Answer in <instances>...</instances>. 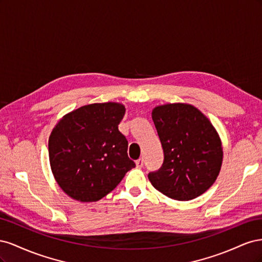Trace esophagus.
Masks as SVG:
<instances>
[{
	"mask_svg": "<svg viewBox=\"0 0 262 262\" xmlns=\"http://www.w3.org/2000/svg\"><path fill=\"white\" fill-rule=\"evenodd\" d=\"M136 164H137V167H139V168H141V167H143V164H144V160L143 158H139L138 161H136Z\"/></svg>",
	"mask_w": 262,
	"mask_h": 262,
	"instance_id": "obj_1",
	"label": "esophagus"
}]
</instances>
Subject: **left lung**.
I'll list each match as a JSON object with an SVG mask.
<instances>
[{
  "mask_svg": "<svg viewBox=\"0 0 262 262\" xmlns=\"http://www.w3.org/2000/svg\"><path fill=\"white\" fill-rule=\"evenodd\" d=\"M152 119L164 162L160 169L148 172L150 184L179 201L204 193L219 176L223 160L220 137L209 119L187 104L158 106Z\"/></svg>",
  "mask_w": 262,
  "mask_h": 262,
  "instance_id": "obj_1",
  "label": "left lung"
}]
</instances>
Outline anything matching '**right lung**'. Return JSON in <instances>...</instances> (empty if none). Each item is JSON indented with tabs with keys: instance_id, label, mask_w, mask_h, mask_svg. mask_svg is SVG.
<instances>
[{
	"instance_id": "obj_1",
	"label": "right lung",
	"mask_w": 262,
	"mask_h": 262,
	"mask_svg": "<svg viewBox=\"0 0 262 262\" xmlns=\"http://www.w3.org/2000/svg\"><path fill=\"white\" fill-rule=\"evenodd\" d=\"M124 114V106L117 102L86 105L54 126L50 166L68 195L81 202L98 201L136 167L128 156V141L118 129Z\"/></svg>"
}]
</instances>
